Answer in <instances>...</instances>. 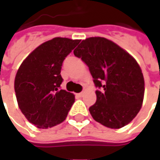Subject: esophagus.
<instances>
[{"label":"esophagus","instance_id":"34e87169","mask_svg":"<svg viewBox=\"0 0 160 160\" xmlns=\"http://www.w3.org/2000/svg\"><path fill=\"white\" fill-rule=\"evenodd\" d=\"M83 94H84V92H80V93H77V96H78V97L81 98L82 96H83Z\"/></svg>","mask_w":160,"mask_h":160}]
</instances>
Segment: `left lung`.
Wrapping results in <instances>:
<instances>
[{
	"instance_id": "1",
	"label": "left lung",
	"mask_w": 160,
	"mask_h": 160,
	"mask_svg": "<svg viewBox=\"0 0 160 160\" xmlns=\"http://www.w3.org/2000/svg\"><path fill=\"white\" fill-rule=\"evenodd\" d=\"M89 68L97 101L89 108L98 122L120 128L133 120L143 102L145 82L137 62L120 46L100 37L82 40L73 50Z\"/></svg>"
}]
</instances>
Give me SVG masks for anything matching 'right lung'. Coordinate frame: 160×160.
<instances>
[{
  "instance_id": "add662e5",
  "label": "right lung",
  "mask_w": 160,
  "mask_h": 160,
  "mask_svg": "<svg viewBox=\"0 0 160 160\" xmlns=\"http://www.w3.org/2000/svg\"><path fill=\"white\" fill-rule=\"evenodd\" d=\"M80 42L67 38L49 40L34 49L17 71L14 90L19 107L38 128L62 122L74 103V95L61 89V69Z\"/></svg>"
}]
</instances>
